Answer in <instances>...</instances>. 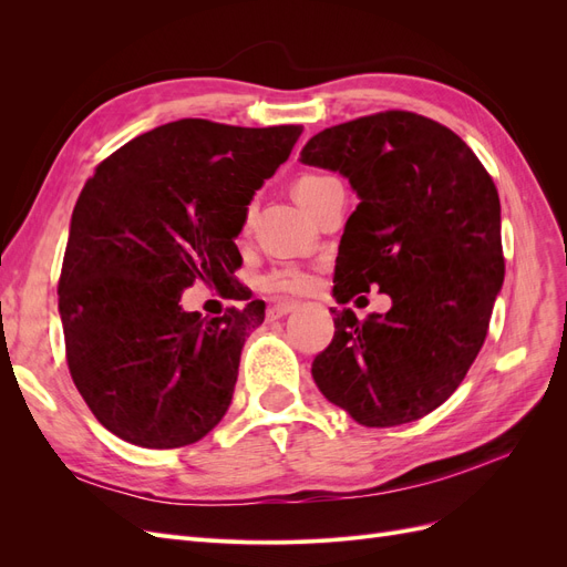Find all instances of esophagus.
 Returning <instances> with one entry per match:
<instances>
[{"instance_id": "34e87169", "label": "esophagus", "mask_w": 567, "mask_h": 567, "mask_svg": "<svg viewBox=\"0 0 567 567\" xmlns=\"http://www.w3.org/2000/svg\"><path fill=\"white\" fill-rule=\"evenodd\" d=\"M296 302H277V305H269V310H267V319H281V317H286V315H290L296 310Z\"/></svg>"}]
</instances>
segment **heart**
Segmentation results:
<instances>
[{
    "label": "heart",
    "instance_id": "1",
    "mask_svg": "<svg viewBox=\"0 0 567 567\" xmlns=\"http://www.w3.org/2000/svg\"><path fill=\"white\" fill-rule=\"evenodd\" d=\"M331 182H336L333 177H326V175H315V173H307L302 177H298L296 186H293V194L296 198L305 205L307 210H315V205L319 200V196L323 194V188L329 186ZM250 217H252V205L246 213V221H244V229H248L250 225ZM315 277L312 271L307 269L305 265L298 262H284L271 267L269 271H265L260 279H257V288L262 290V293L269 296H279V298H293V296H302L307 290L312 288Z\"/></svg>",
    "mask_w": 567,
    "mask_h": 567
}]
</instances>
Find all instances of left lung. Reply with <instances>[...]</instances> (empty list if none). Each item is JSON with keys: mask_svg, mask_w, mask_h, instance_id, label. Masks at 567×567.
<instances>
[{"mask_svg": "<svg viewBox=\"0 0 567 567\" xmlns=\"http://www.w3.org/2000/svg\"><path fill=\"white\" fill-rule=\"evenodd\" d=\"M305 165L346 175L359 196L336 257L338 302L381 288L385 315L331 310L312 362L323 398L367 427L431 414L466 379L504 284L496 186L458 134L383 111L315 134Z\"/></svg>", "mask_w": 567, "mask_h": 567, "instance_id": "1", "label": "left lung"}]
</instances>
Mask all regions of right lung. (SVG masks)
<instances>
[{
  "label": "right lung",
  "mask_w": 567,
  "mask_h": 567,
  "mask_svg": "<svg viewBox=\"0 0 567 567\" xmlns=\"http://www.w3.org/2000/svg\"><path fill=\"white\" fill-rule=\"evenodd\" d=\"M302 125L234 127L186 117L134 136L84 184L59 279L73 383L96 421L146 450H177L227 414L265 302L221 317L182 310L196 281L238 296L234 238L248 203Z\"/></svg>",
  "instance_id": "1"
}]
</instances>
